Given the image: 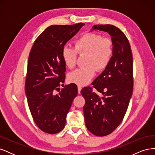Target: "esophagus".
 Returning a JSON list of instances; mask_svg holds the SVG:
<instances>
[{"label":"esophagus","instance_id":"34e87169","mask_svg":"<svg viewBox=\"0 0 155 155\" xmlns=\"http://www.w3.org/2000/svg\"><path fill=\"white\" fill-rule=\"evenodd\" d=\"M78 93H79V94H80L81 91V89H82L81 86H80V85H78Z\"/></svg>","mask_w":155,"mask_h":155}]
</instances>
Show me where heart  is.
I'll list each match as a JSON object with an SVG mask.
<instances>
[{
	"mask_svg": "<svg viewBox=\"0 0 155 155\" xmlns=\"http://www.w3.org/2000/svg\"><path fill=\"white\" fill-rule=\"evenodd\" d=\"M78 53L86 54L85 67L79 68L68 76V80L79 85H86L94 76L97 70H104L109 64L112 55V41L101 35L88 33L74 42V47L64 46L62 57L67 66L72 68L76 64Z\"/></svg>",
	"mask_w": 155,
	"mask_h": 155,
	"instance_id": "b5f03b06",
	"label": "heart"
}]
</instances>
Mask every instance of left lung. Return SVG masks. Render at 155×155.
Returning <instances> with one entry per match:
<instances>
[{"label":"left lung","mask_w":155,"mask_h":155,"mask_svg":"<svg viewBox=\"0 0 155 155\" xmlns=\"http://www.w3.org/2000/svg\"><path fill=\"white\" fill-rule=\"evenodd\" d=\"M111 37L112 55L103 72L92 82L100 97L92 87L83 88L85 100L83 107L85 125L91 133L98 137L108 135L118 127L127 110L133 91V55L129 42L118 28L110 25L92 26Z\"/></svg>","instance_id":"8db88e82"}]
</instances>
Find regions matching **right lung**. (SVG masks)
I'll list each match as a JSON object with an SVG mask.
<instances>
[{"mask_svg":"<svg viewBox=\"0 0 155 155\" xmlns=\"http://www.w3.org/2000/svg\"><path fill=\"white\" fill-rule=\"evenodd\" d=\"M84 25H51L37 37L31 49L25 93L34 121L46 133L55 134L63 129L67 113L78 94L74 83L65 85L58 94L55 91L65 79L64 46Z\"/></svg>","mask_w":155,"mask_h":155,"instance_id":"right-lung-1","label":"right lung"}]
</instances>
